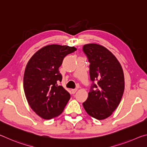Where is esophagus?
I'll use <instances>...</instances> for the list:
<instances>
[{
	"mask_svg": "<svg viewBox=\"0 0 147 147\" xmlns=\"http://www.w3.org/2000/svg\"><path fill=\"white\" fill-rule=\"evenodd\" d=\"M77 91V89H71V93L73 94H74Z\"/></svg>",
	"mask_w": 147,
	"mask_h": 147,
	"instance_id": "34e87169",
	"label": "esophagus"
}]
</instances>
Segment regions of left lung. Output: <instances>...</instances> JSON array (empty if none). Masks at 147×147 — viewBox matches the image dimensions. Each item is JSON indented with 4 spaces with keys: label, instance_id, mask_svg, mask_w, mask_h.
<instances>
[{
    "label": "left lung",
    "instance_id": "8db88e82",
    "mask_svg": "<svg viewBox=\"0 0 147 147\" xmlns=\"http://www.w3.org/2000/svg\"><path fill=\"white\" fill-rule=\"evenodd\" d=\"M83 52L89 62L92 82L83 106L92 117L103 120L112 114L121 100L124 89L123 69L115 56L100 45H85Z\"/></svg>",
    "mask_w": 147,
    "mask_h": 147
}]
</instances>
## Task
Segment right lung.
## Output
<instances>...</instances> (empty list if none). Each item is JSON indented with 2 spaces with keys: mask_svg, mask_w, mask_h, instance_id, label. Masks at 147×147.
<instances>
[{
  "mask_svg": "<svg viewBox=\"0 0 147 147\" xmlns=\"http://www.w3.org/2000/svg\"><path fill=\"white\" fill-rule=\"evenodd\" d=\"M73 47L51 45L36 52L26 65L23 78L26 98L35 113L44 119H51L63 111L71 95L58 83L59 71L65 57L74 53Z\"/></svg>",
  "mask_w": 147,
  "mask_h": 147,
  "instance_id": "1",
  "label": "right lung"
}]
</instances>
